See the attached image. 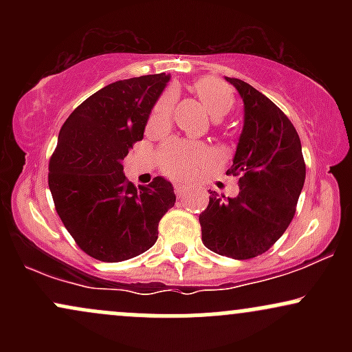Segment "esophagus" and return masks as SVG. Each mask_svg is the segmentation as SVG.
<instances>
[{
    "label": "esophagus",
    "mask_w": 352,
    "mask_h": 352,
    "mask_svg": "<svg viewBox=\"0 0 352 352\" xmlns=\"http://www.w3.org/2000/svg\"><path fill=\"white\" fill-rule=\"evenodd\" d=\"M175 195L179 197V199H182V197L187 195V187H185V185H182V184L175 185Z\"/></svg>",
    "instance_id": "obj_1"
}]
</instances>
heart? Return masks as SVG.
I'll return each instance as SVG.
<instances>
[{
    "mask_svg": "<svg viewBox=\"0 0 352 352\" xmlns=\"http://www.w3.org/2000/svg\"><path fill=\"white\" fill-rule=\"evenodd\" d=\"M193 91L199 96L200 102L207 109L208 114L215 119L227 116L235 104V98H233V92L228 87V84H225L218 78H212V76L197 80ZM172 109L173 92L167 91L153 106L151 122H165L170 117ZM210 157H212V153L201 144L173 142L160 151V165L167 175L175 177V179H188L195 173L197 167L208 162Z\"/></svg>",
    "mask_w": 352,
    "mask_h": 352,
    "instance_id": "b5f03b06",
    "label": "heart"
}]
</instances>
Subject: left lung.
Here are the masks:
<instances>
[{
  "label": "left lung",
  "instance_id": "8db88e82",
  "mask_svg": "<svg viewBox=\"0 0 352 352\" xmlns=\"http://www.w3.org/2000/svg\"><path fill=\"white\" fill-rule=\"evenodd\" d=\"M245 104V124L233 165L240 193L210 192L200 213L201 241L221 256L248 260L268 252L292 223L306 179L301 140L276 104L245 80L227 78Z\"/></svg>",
  "mask_w": 352,
  "mask_h": 352
}]
</instances>
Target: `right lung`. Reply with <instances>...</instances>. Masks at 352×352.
<instances>
[{
	"mask_svg": "<svg viewBox=\"0 0 352 352\" xmlns=\"http://www.w3.org/2000/svg\"><path fill=\"white\" fill-rule=\"evenodd\" d=\"M168 79L162 72L109 84L60 127L47 184L64 227L99 261L117 263L147 252L160 218L175 205L170 182L155 177L137 188L122 167Z\"/></svg>",
	"mask_w": 352,
	"mask_h": 352,
	"instance_id": "1",
	"label": "right lung"
}]
</instances>
